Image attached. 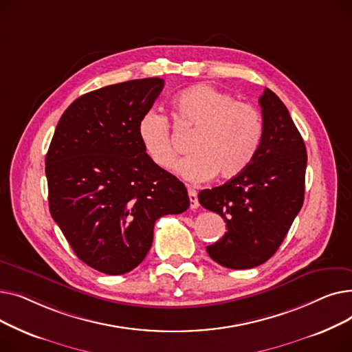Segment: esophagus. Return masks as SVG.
I'll return each mask as SVG.
<instances>
[{
    "label": "esophagus",
    "instance_id": "1",
    "mask_svg": "<svg viewBox=\"0 0 352 352\" xmlns=\"http://www.w3.org/2000/svg\"><path fill=\"white\" fill-rule=\"evenodd\" d=\"M188 197H190V207L191 210H195L199 207V202H198V194L195 190L188 188Z\"/></svg>",
    "mask_w": 352,
    "mask_h": 352
}]
</instances>
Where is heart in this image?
Here are the masks:
<instances>
[{"label": "heart", "mask_w": 352, "mask_h": 352, "mask_svg": "<svg viewBox=\"0 0 352 352\" xmlns=\"http://www.w3.org/2000/svg\"><path fill=\"white\" fill-rule=\"evenodd\" d=\"M177 122L195 129L190 154L177 165V173L191 182L232 178L241 174L260 148L264 124L258 109L238 102L217 88L198 84L181 91L173 101ZM145 154L158 168L171 170L177 150L170 121L157 109H146L137 124Z\"/></svg>", "instance_id": "b5f03b06"}]
</instances>
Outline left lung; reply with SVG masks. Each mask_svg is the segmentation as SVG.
Instances as JSON below:
<instances>
[{"instance_id":"1","label":"left lung","mask_w":352,"mask_h":352,"mask_svg":"<svg viewBox=\"0 0 352 352\" xmlns=\"http://www.w3.org/2000/svg\"><path fill=\"white\" fill-rule=\"evenodd\" d=\"M264 133L247 168L219 187L202 190L199 204L224 218L227 232L208 255L247 270L275 254L304 202L307 150L287 107L268 88L260 97Z\"/></svg>"}]
</instances>
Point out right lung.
Segmentation results:
<instances>
[{
    "mask_svg": "<svg viewBox=\"0 0 352 352\" xmlns=\"http://www.w3.org/2000/svg\"><path fill=\"white\" fill-rule=\"evenodd\" d=\"M162 87L144 78L81 96L64 111L45 157L52 219L80 260L108 275L141 264L155 221L190 207L186 186L148 158L137 134Z\"/></svg>",
    "mask_w": 352,
    "mask_h": 352,
    "instance_id": "1",
    "label": "right lung"
}]
</instances>
